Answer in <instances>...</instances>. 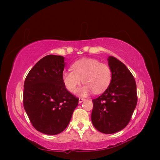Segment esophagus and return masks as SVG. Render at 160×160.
Masks as SVG:
<instances>
[{
	"mask_svg": "<svg viewBox=\"0 0 160 160\" xmlns=\"http://www.w3.org/2000/svg\"><path fill=\"white\" fill-rule=\"evenodd\" d=\"M84 100H84V98H79V100H78V102H79V103L80 104V103H82V102H83V101H84Z\"/></svg>",
	"mask_w": 160,
	"mask_h": 160,
	"instance_id": "1",
	"label": "esophagus"
}]
</instances>
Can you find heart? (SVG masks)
<instances>
[{"mask_svg":"<svg viewBox=\"0 0 160 160\" xmlns=\"http://www.w3.org/2000/svg\"><path fill=\"white\" fill-rule=\"evenodd\" d=\"M72 70H65L62 74L64 85L71 93H75L82 82L85 84L78 91L80 96L94 92L100 93L110 85L113 77L111 68L105 63L90 58L80 59L73 64Z\"/></svg>","mask_w":160,"mask_h":160,"instance_id":"1","label":"heart"}]
</instances>
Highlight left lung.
Here are the masks:
<instances>
[{"mask_svg": "<svg viewBox=\"0 0 160 160\" xmlns=\"http://www.w3.org/2000/svg\"><path fill=\"white\" fill-rule=\"evenodd\" d=\"M108 63L113 77L110 85L100 96L92 100L91 121L98 131L112 134L127 127L137 105L136 83L124 64L113 56Z\"/></svg>", "mask_w": 160, "mask_h": 160, "instance_id": "8db88e82", "label": "left lung"}]
</instances>
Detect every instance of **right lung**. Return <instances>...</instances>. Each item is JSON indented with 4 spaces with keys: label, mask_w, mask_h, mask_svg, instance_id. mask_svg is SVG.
Returning <instances> with one entry per match:
<instances>
[{
    "label": "right lung",
    "mask_w": 160,
    "mask_h": 160,
    "mask_svg": "<svg viewBox=\"0 0 160 160\" xmlns=\"http://www.w3.org/2000/svg\"><path fill=\"white\" fill-rule=\"evenodd\" d=\"M61 56H46L30 70L24 84L23 106L33 127L47 135L62 132L70 122L78 98L64 85Z\"/></svg>",
    "instance_id": "1"
}]
</instances>
